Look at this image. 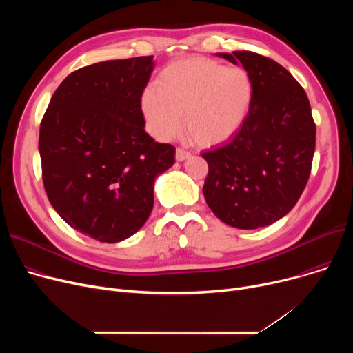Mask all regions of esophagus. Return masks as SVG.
<instances>
[{
  "instance_id": "34e87169",
  "label": "esophagus",
  "mask_w": 353,
  "mask_h": 353,
  "mask_svg": "<svg viewBox=\"0 0 353 353\" xmlns=\"http://www.w3.org/2000/svg\"><path fill=\"white\" fill-rule=\"evenodd\" d=\"M190 157V153L189 152H186V150H183V148H176V160L177 161H184V160H188Z\"/></svg>"
}]
</instances>
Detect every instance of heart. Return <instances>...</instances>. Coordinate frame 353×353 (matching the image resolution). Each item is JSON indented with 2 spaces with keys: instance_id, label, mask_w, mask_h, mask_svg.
Masks as SVG:
<instances>
[{
  "instance_id": "obj_1",
  "label": "heart",
  "mask_w": 353,
  "mask_h": 353,
  "mask_svg": "<svg viewBox=\"0 0 353 353\" xmlns=\"http://www.w3.org/2000/svg\"><path fill=\"white\" fill-rule=\"evenodd\" d=\"M252 101L253 83L246 70L193 57L167 65L157 87L144 90L140 104L157 140L173 139L184 124L199 145L212 147L239 132Z\"/></svg>"
}]
</instances>
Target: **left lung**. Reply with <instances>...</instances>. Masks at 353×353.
Masks as SVG:
<instances>
[{"label":"left lung","instance_id":"left-lung-1","mask_svg":"<svg viewBox=\"0 0 353 353\" xmlns=\"http://www.w3.org/2000/svg\"><path fill=\"white\" fill-rule=\"evenodd\" d=\"M216 55L243 65L253 101L239 132L201 153L209 164L203 194L223 223L265 228L286 216L303 193L316 125L305 90L285 67L250 51Z\"/></svg>","mask_w":353,"mask_h":353}]
</instances>
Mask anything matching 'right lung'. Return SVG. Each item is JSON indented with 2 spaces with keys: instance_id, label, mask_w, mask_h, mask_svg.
<instances>
[{
  "instance_id": "obj_1",
  "label": "right lung",
  "mask_w": 353,
  "mask_h": 353,
  "mask_svg": "<svg viewBox=\"0 0 353 353\" xmlns=\"http://www.w3.org/2000/svg\"><path fill=\"white\" fill-rule=\"evenodd\" d=\"M153 55L110 60L71 72L40 125L43 181L54 210L72 229L119 243L143 228L154 180L176 148L144 130L141 96Z\"/></svg>"
}]
</instances>
